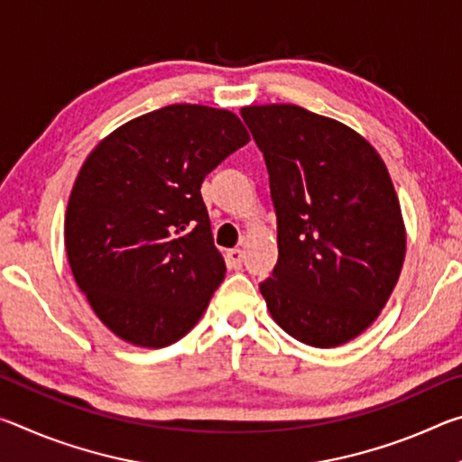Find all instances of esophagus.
<instances>
[{
  "label": "esophagus",
  "instance_id": "1",
  "mask_svg": "<svg viewBox=\"0 0 462 462\" xmlns=\"http://www.w3.org/2000/svg\"><path fill=\"white\" fill-rule=\"evenodd\" d=\"M226 261H228L232 269H240L242 261H245V253H242L240 248H232V250H228V253H226Z\"/></svg>",
  "mask_w": 462,
  "mask_h": 462
}]
</instances>
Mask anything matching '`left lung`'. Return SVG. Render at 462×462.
Masks as SVG:
<instances>
[{
	"label": "left lung",
	"instance_id": "8db88e82",
	"mask_svg": "<svg viewBox=\"0 0 462 462\" xmlns=\"http://www.w3.org/2000/svg\"><path fill=\"white\" fill-rule=\"evenodd\" d=\"M269 171L279 259L261 283L271 318L308 346L363 334L405 259V224L379 152L356 130L293 104L246 106Z\"/></svg>",
	"mask_w": 462,
	"mask_h": 462
}]
</instances>
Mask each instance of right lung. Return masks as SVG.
<instances>
[{
    "mask_svg": "<svg viewBox=\"0 0 462 462\" xmlns=\"http://www.w3.org/2000/svg\"><path fill=\"white\" fill-rule=\"evenodd\" d=\"M248 140L228 109L173 104L122 124L85 159L67 203V259L124 342L162 348L199 322L226 275L199 189Z\"/></svg>",
    "mask_w": 462,
    "mask_h": 462,
    "instance_id": "right-lung-1",
    "label": "right lung"
}]
</instances>
